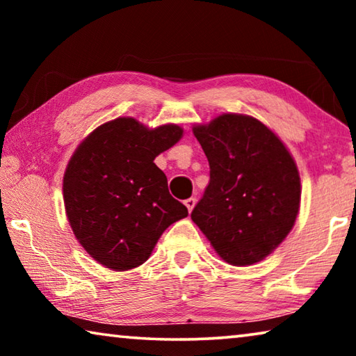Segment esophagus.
<instances>
[{
  "mask_svg": "<svg viewBox=\"0 0 356 356\" xmlns=\"http://www.w3.org/2000/svg\"><path fill=\"white\" fill-rule=\"evenodd\" d=\"M185 206H186V209H188V212H191L193 207L196 206V200H195V197H188V200H185Z\"/></svg>",
  "mask_w": 356,
  "mask_h": 356,
  "instance_id": "obj_1",
  "label": "esophagus"
}]
</instances>
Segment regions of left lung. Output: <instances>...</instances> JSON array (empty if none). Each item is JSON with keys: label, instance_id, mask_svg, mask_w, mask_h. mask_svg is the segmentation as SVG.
<instances>
[{"label": "left lung", "instance_id": "8db88e82", "mask_svg": "<svg viewBox=\"0 0 356 356\" xmlns=\"http://www.w3.org/2000/svg\"><path fill=\"white\" fill-rule=\"evenodd\" d=\"M210 180L191 220L231 265L256 264L287 237L300 209V176L284 144L245 114L193 127Z\"/></svg>", "mask_w": 356, "mask_h": 356}]
</instances>
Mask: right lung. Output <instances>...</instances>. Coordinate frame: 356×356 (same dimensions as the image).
<instances>
[{
  "mask_svg": "<svg viewBox=\"0 0 356 356\" xmlns=\"http://www.w3.org/2000/svg\"><path fill=\"white\" fill-rule=\"evenodd\" d=\"M182 134L174 124L147 129L118 118L72 155L63 184L65 213L78 242L106 268L125 272L144 264L165 229L188 215L154 163Z\"/></svg>",
  "mask_w": 356,
  "mask_h": 356,
  "instance_id": "1",
  "label": "right lung"
}]
</instances>
